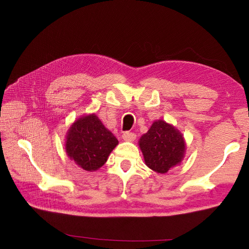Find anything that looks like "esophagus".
<instances>
[{"label": "esophagus", "mask_w": 249, "mask_h": 249, "mask_svg": "<svg viewBox=\"0 0 249 249\" xmlns=\"http://www.w3.org/2000/svg\"><path fill=\"white\" fill-rule=\"evenodd\" d=\"M122 137H123V139L125 141H133V140L136 139L137 135L135 133H130V131H125Z\"/></svg>", "instance_id": "obj_1"}]
</instances>
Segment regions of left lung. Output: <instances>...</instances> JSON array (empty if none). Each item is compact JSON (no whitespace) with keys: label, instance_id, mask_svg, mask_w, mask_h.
I'll return each mask as SVG.
<instances>
[{"label":"left lung","instance_id":"8db88e82","mask_svg":"<svg viewBox=\"0 0 249 249\" xmlns=\"http://www.w3.org/2000/svg\"><path fill=\"white\" fill-rule=\"evenodd\" d=\"M139 146L146 166L158 173H166L178 165L185 152L182 134L162 120L152 124L149 131L140 138Z\"/></svg>","mask_w":249,"mask_h":249}]
</instances>
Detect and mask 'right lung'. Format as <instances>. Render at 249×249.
Here are the masks:
<instances>
[{"instance_id":"right-lung-1","label":"right lung","mask_w":249,"mask_h":249,"mask_svg":"<svg viewBox=\"0 0 249 249\" xmlns=\"http://www.w3.org/2000/svg\"><path fill=\"white\" fill-rule=\"evenodd\" d=\"M118 139L95 114L77 120L66 136L67 155L87 171H95L105 165Z\"/></svg>"}]
</instances>
